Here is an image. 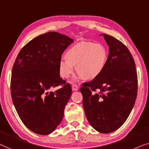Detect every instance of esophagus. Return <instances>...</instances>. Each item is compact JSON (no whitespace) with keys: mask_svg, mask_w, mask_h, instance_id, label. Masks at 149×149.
I'll list each match as a JSON object with an SVG mask.
<instances>
[{"mask_svg":"<svg viewBox=\"0 0 149 149\" xmlns=\"http://www.w3.org/2000/svg\"><path fill=\"white\" fill-rule=\"evenodd\" d=\"M72 90L74 91H78V86H77L75 85V84H73L72 85Z\"/></svg>","mask_w":149,"mask_h":149,"instance_id":"34e87169","label":"esophagus"}]
</instances>
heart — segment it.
Returning a JSON list of instances; mask_svg holds the SVG:
<instances>
[{
	"mask_svg": "<svg viewBox=\"0 0 149 149\" xmlns=\"http://www.w3.org/2000/svg\"><path fill=\"white\" fill-rule=\"evenodd\" d=\"M65 60L58 63V72L63 79H68L75 72L84 80H93L103 72L109 60V52L102 44L86 42L78 44L68 49Z\"/></svg>",
	"mask_w": 149,
	"mask_h": 149,
	"instance_id": "heart-1",
	"label": "heart"
}]
</instances>
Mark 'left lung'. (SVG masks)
Segmentation results:
<instances>
[{"mask_svg": "<svg viewBox=\"0 0 149 149\" xmlns=\"http://www.w3.org/2000/svg\"><path fill=\"white\" fill-rule=\"evenodd\" d=\"M101 36L109 47L107 64L97 78L83 84L80 92L90 124L96 131L107 134L120 127L132 110L137 96L138 77L128 49L111 36Z\"/></svg>", "mask_w": 149, "mask_h": 149, "instance_id": "8db88e82", "label": "left lung"}]
</instances>
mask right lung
I'll return each mask as SVG.
<instances>
[{
  "label": "right lung",
  "mask_w": 149,
  "mask_h": 149,
  "mask_svg": "<svg viewBox=\"0 0 149 149\" xmlns=\"http://www.w3.org/2000/svg\"><path fill=\"white\" fill-rule=\"evenodd\" d=\"M73 42L60 33H45L25 45L15 61L11 79L13 102L24 124L38 134L52 133L63 117L72 90L60 77L58 63ZM58 85L62 87L49 92Z\"/></svg>",
  "instance_id": "add662e5"
}]
</instances>
